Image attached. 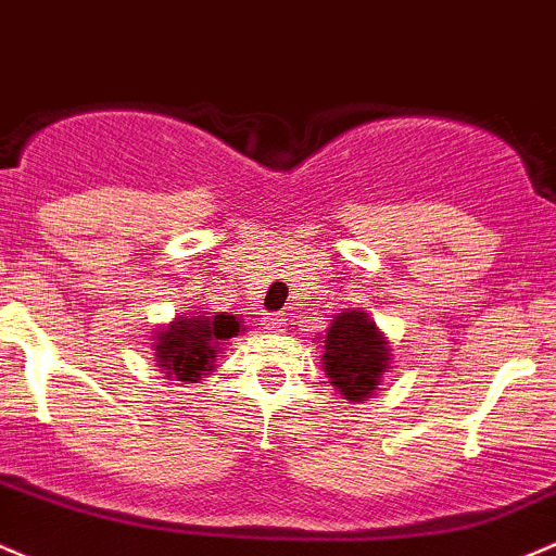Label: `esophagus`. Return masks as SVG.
Returning <instances> with one entry per match:
<instances>
[{
  "instance_id": "obj_1",
  "label": "esophagus",
  "mask_w": 556,
  "mask_h": 556,
  "mask_svg": "<svg viewBox=\"0 0 556 556\" xmlns=\"http://www.w3.org/2000/svg\"><path fill=\"white\" fill-rule=\"evenodd\" d=\"M263 327H266V330H279V327H285V314H271V317H263Z\"/></svg>"
}]
</instances>
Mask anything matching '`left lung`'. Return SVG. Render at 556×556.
Returning <instances> with one entry per match:
<instances>
[{"mask_svg":"<svg viewBox=\"0 0 556 556\" xmlns=\"http://www.w3.org/2000/svg\"><path fill=\"white\" fill-rule=\"evenodd\" d=\"M389 341L365 312H341L325 332L323 370L349 402H365L389 372Z\"/></svg>","mask_w":556,"mask_h":556,"instance_id":"8db88e82","label":"left lung"}]
</instances>
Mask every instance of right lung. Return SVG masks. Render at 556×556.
Returning <instances> with one entry per match:
<instances>
[{"label": "right lung", "instance_id": "right-lung-1", "mask_svg": "<svg viewBox=\"0 0 556 556\" xmlns=\"http://www.w3.org/2000/svg\"><path fill=\"white\" fill-rule=\"evenodd\" d=\"M242 330L233 314H180L175 323L154 338V362L167 370L175 381H202L215 365V356L224 349V341Z\"/></svg>", "mask_w": 556, "mask_h": 556}]
</instances>
